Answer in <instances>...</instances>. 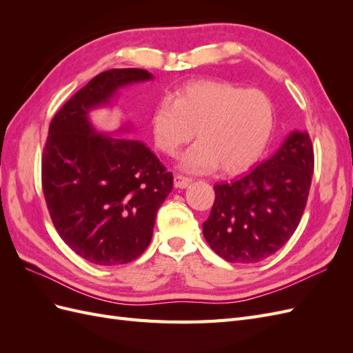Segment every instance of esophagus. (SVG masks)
<instances>
[{
	"instance_id": "esophagus-1",
	"label": "esophagus",
	"mask_w": 353,
	"mask_h": 353,
	"mask_svg": "<svg viewBox=\"0 0 353 353\" xmlns=\"http://www.w3.org/2000/svg\"><path fill=\"white\" fill-rule=\"evenodd\" d=\"M190 183H191V178L184 176V175L176 174L175 178H174V185H175L176 188H185Z\"/></svg>"
}]
</instances>
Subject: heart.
Segmentation results:
<instances>
[{
	"mask_svg": "<svg viewBox=\"0 0 353 353\" xmlns=\"http://www.w3.org/2000/svg\"><path fill=\"white\" fill-rule=\"evenodd\" d=\"M157 147L175 156L183 145L197 143L183 157L188 172L219 169L225 175L253 166L268 145L275 125L270 95L245 90L225 81H194L178 90L175 99L165 97L153 112Z\"/></svg>",
	"mask_w": 353,
	"mask_h": 353,
	"instance_id": "obj_1",
	"label": "heart"
}]
</instances>
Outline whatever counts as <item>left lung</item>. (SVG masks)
Instances as JSON below:
<instances>
[{
  "label": "left lung",
  "mask_w": 353,
  "mask_h": 353,
  "mask_svg": "<svg viewBox=\"0 0 353 353\" xmlns=\"http://www.w3.org/2000/svg\"><path fill=\"white\" fill-rule=\"evenodd\" d=\"M314 145L294 131L271 159L232 183L218 184L203 236L228 262L256 263L290 240L309 196Z\"/></svg>",
  "instance_id": "left-lung-1"
}]
</instances>
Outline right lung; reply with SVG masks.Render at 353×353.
I'll list each match as a JSON object with an SVG mask.
<instances>
[{"label":"right lung","instance_id":"add662e5","mask_svg":"<svg viewBox=\"0 0 353 353\" xmlns=\"http://www.w3.org/2000/svg\"><path fill=\"white\" fill-rule=\"evenodd\" d=\"M144 69H110L92 78L54 114L42 152V191L61 240L95 265L135 261L153 236L172 172L140 141L101 135L90 109L123 85L152 79Z\"/></svg>","mask_w":353,"mask_h":353}]
</instances>
